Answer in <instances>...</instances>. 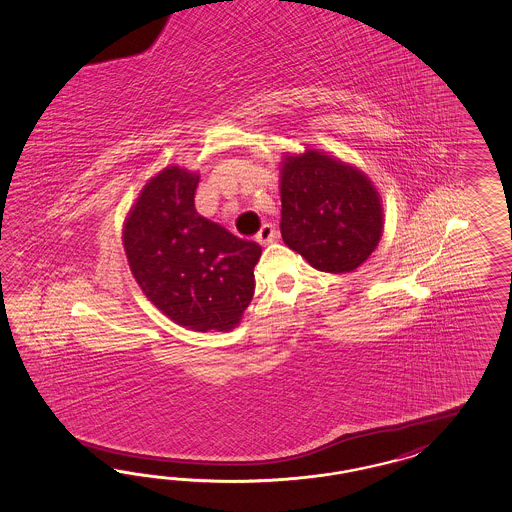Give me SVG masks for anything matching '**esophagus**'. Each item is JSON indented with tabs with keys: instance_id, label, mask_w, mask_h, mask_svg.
<instances>
[{
	"instance_id": "1",
	"label": "esophagus",
	"mask_w": 512,
	"mask_h": 512,
	"mask_svg": "<svg viewBox=\"0 0 512 512\" xmlns=\"http://www.w3.org/2000/svg\"><path fill=\"white\" fill-rule=\"evenodd\" d=\"M275 237H277V230L273 228V224H263L260 232L256 235V241L262 243V245H267V243H273Z\"/></svg>"
}]
</instances>
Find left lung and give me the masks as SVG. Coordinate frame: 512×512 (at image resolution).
<instances>
[{
	"label": "left lung",
	"instance_id": "obj_1",
	"mask_svg": "<svg viewBox=\"0 0 512 512\" xmlns=\"http://www.w3.org/2000/svg\"><path fill=\"white\" fill-rule=\"evenodd\" d=\"M280 198L284 243L318 271L350 273L380 243L378 190L361 170L318 149L286 155Z\"/></svg>",
	"mask_w": 512,
	"mask_h": 512
}]
</instances>
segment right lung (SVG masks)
Returning a JSON list of instances; mask_svg holds the SVG:
<instances>
[{"mask_svg": "<svg viewBox=\"0 0 512 512\" xmlns=\"http://www.w3.org/2000/svg\"><path fill=\"white\" fill-rule=\"evenodd\" d=\"M200 176L179 166L149 179L125 220L123 245L147 299L192 331H230L254 295L262 247L194 207Z\"/></svg>", "mask_w": 512, "mask_h": 512, "instance_id": "right-lung-1", "label": "right lung"}]
</instances>
